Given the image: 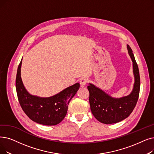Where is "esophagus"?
I'll list each match as a JSON object with an SVG mask.
<instances>
[{
  "instance_id": "34e87169",
  "label": "esophagus",
  "mask_w": 154,
  "mask_h": 154,
  "mask_svg": "<svg viewBox=\"0 0 154 154\" xmlns=\"http://www.w3.org/2000/svg\"><path fill=\"white\" fill-rule=\"evenodd\" d=\"M88 82V79L86 78H82L81 79V81H80V84H81V86H84L86 85V84Z\"/></svg>"
}]
</instances>
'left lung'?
<instances>
[{
	"label": "left lung",
	"instance_id": "obj_1",
	"mask_svg": "<svg viewBox=\"0 0 154 154\" xmlns=\"http://www.w3.org/2000/svg\"><path fill=\"white\" fill-rule=\"evenodd\" d=\"M129 55L133 62L135 83L128 96L121 98H113L94 85L89 84V103L91 110L99 122L104 124L116 123L128 117L134 109L138 101L140 88L138 66L130 46L127 45Z\"/></svg>",
	"mask_w": 154,
	"mask_h": 154
}]
</instances>
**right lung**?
<instances>
[{
  "mask_svg": "<svg viewBox=\"0 0 154 154\" xmlns=\"http://www.w3.org/2000/svg\"><path fill=\"white\" fill-rule=\"evenodd\" d=\"M22 60L17 71L16 88L17 98L24 112L31 120L44 125H56L66 116L72 98L80 88L79 83L69 87L57 94L49 97L31 95L26 91L21 77Z\"/></svg>",
  "mask_w": 154,
  "mask_h": 154,
  "instance_id": "right-lung-1",
  "label": "right lung"
}]
</instances>
